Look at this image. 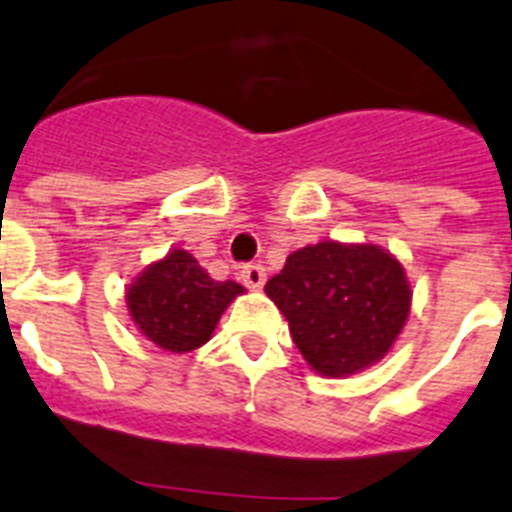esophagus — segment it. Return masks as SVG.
I'll return each instance as SVG.
<instances>
[{
	"mask_svg": "<svg viewBox=\"0 0 512 512\" xmlns=\"http://www.w3.org/2000/svg\"><path fill=\"white\" fill-rule=\"evenodd\" d=\"M240 279H243L246 287H251V290H259L266 282V269L261 264H246L243 266V272H240Z\"/></svg>",
	"mask_w": 512,
	"mask_h": 512,
	"instance_id": "1",
	"label": "esophagus"
}]
</instances>
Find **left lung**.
Instances as JSON below:
<instances>
[{
	"mask_svg": "<svg viewBox=\"0 0 512 512\" xmlns=\"http://www.w3.org/2000/svg\"><path fill=\"white\" fill-rule=\"evenodd\" d=\"M264 290L290 321L300 355L331 378L381 360L412 300L404 266L391 253L334 240L290 253Z\"/></svg>",
	"mask_w": 512,
	"mask_h": 512,
	"instance_id": "1",
	"label": "left lung"
}]
</instances>
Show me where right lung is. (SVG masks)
<instances>
[{
  "label": "right lung",
  "instance_id": "obj_1",
  "mask_svg": "<svg viewBox=\"0 0 512 512\" xmlns=\"http://www.w3.org/2000/svg\"><path fill=\"white\" fill-rule=\"evenodd\" d=\"M243 287L217 282L186 251L168 253L129 287L131 318L150 342L168 352H191L209 342L227 303Z\"/></svg>",
  "mask_w": 512,
  "mask_h": 512
}]
</instances>
